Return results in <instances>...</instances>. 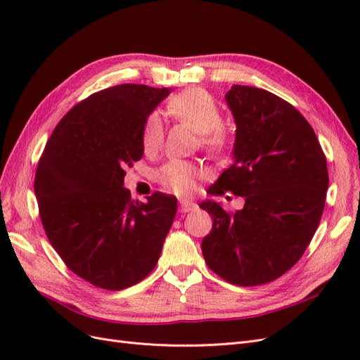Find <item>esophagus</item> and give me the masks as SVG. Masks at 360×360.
I'll use <instances>...</instances> for the list:
<instances>
[{"mask_svg":"<svg viewBox=\"0 0 360 360\" xmlns=\"http://www.w3.org/2000/svg\"><path fill=\"white\" fill-rule=\"evenodd\" d=\"M197 209V204L189 200H180V212L181 213H188Z\"/></svg>","mask_w":360,"mask_h":360,"instance_id":"1","label":"esophagus"}]
</instances>
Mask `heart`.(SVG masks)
<instances>
[{
  "label": "heart",
  "instance_id": "obj_1",
  "mask_svg": "<svg viewBox=\"0 0 360 360\" xmlns=\"http://www.w3.org/2000/svg\"><path fill=\"white\" fill-rule=\"evenodd\" d=\"M168 112L179 122L191 126L200 134L201 146L209 151H222L230 144V132L222 126V114L213 97L201 90L191 89L172 97ZM141 143L147 155L156 153L163 143V126L159 115L147 117L141 134ZM202 172L191 162L174 159L159 171V181L177 195H191L197 189Z\"/></svg>",
  "mask_w": 360,
  "mask_h": 360
}]
</instances>
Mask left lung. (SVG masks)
I'll list each match as a JSON object with an SVG mask.
<instances>
[{
  "label": "left lung",
  "instance_id": "obj_1",
  "mask_svg": "<svg viewBox=\"0 0 360 360\" xmlns=\"http://www.w3.org/2000/svg\"><path fill=\"white\" fill-rule=\"evenodd\" d=\"M225 101L236 123L234 162L209 193L233 192L245 205L230 214L202 201L213 226L201 249L222 279L261 285L290 270L312 240L329 188L328 163L311 124L281 97L233 85Z\"/></svg>",
  "mask_w": 360,
  "mask_h": 360
}]
</instances>
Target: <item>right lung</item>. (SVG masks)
Listing matches in <instances>:
<instances>
[{"label": "right lung", "instance_id": "obj_1", "mask_svg": "<svg viewBox=\"0 0 360 360\" xmlns=\"http://www.w3.org/2000/svg\"><path fill=\"white\" fill-rule=\"evenodd\" d=\"M169 89L123 84L91 94L63 117L39 160L34 192L52 248L90 284L123 290L155 269L177 213L156 192L130 200L124 169L144 155L147 117Z\"/></svg>", "mask_w": 360, "mask_h": 360}]
</instances>
